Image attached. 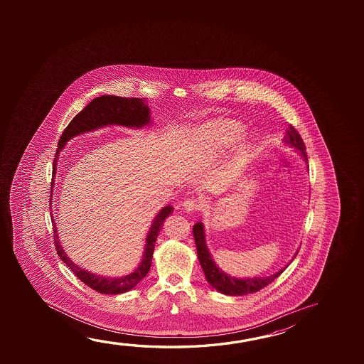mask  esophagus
Wrapping results in <instances>:
<instances>
[{
    "instance_id": "1",
    "label": "esophagus",
    "mask_w": 364,
    "mask_h": 364,
    "mask_svg": "<svg viewBox=\"0 0 364 364\" xmlns=\"http://www.w3.org/2000/svg\"><path fill=\"white\" fill-rule=\"evenodd\" d=\"M199 207H200V204H199L197 199H194V198H188V199H185L184 203H183V208H184L185 212H188V213H193L194 210H198Z\"/></svg>"
}]
</instances>
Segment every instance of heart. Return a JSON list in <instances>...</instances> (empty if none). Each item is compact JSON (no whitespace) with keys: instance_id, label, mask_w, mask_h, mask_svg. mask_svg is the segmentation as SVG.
Masks as SVG:
<instances>
[{"instance_id":"heart-1","label":"heart","mask_w":364,"mask_h":364,"mask_svg":"<svg viewBox=\"0 0 364 364\" xmlns=\"http://www.w3.org/2000/svg\"><path fill=\"white\" fill-rule=\"evenodd\" d=\"M225 129H226V137H225L226 138V144H235V142L239 141V133L235 131V128L228 125Z\"/></svg>"}]
</instances>
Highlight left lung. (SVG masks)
Listing matches in <instances>:
<instances>
[{"mask_svg": "<svg viewBox=\"0 0 364 364\" xmlns=\"http://www.w3.org/2000/svg\"><path fill=\"white\" fill-rule=\"evenodd\" d=\"M284 144L292 146L293 149L301 152V155L304 159V161L309 164L307 160V154H306V146L304 144V139L299 136L294 127L289 125L287 129L286 137H284ZM193 235L197 245V254L200 267H202L205 279L208 280L209 284L215 288L218 292L227 294V296H244L249 293H255L262 289L264 287L270 284L275 278H278L284 270V268L280 269L279 272H277L274 274L269 275V277H262V278H235L231 275L226 274L225 272H222V269L218 268L215 265V260L212 255L209 254L208 247L205 244V233H204V226L202 222H198L193 227ZM298 252L294 254V257H297Z\"/></svg>", "mask_w": 364, "mask_h": 364, "instance_id": "1", "label": "left lung"}]
</instances>
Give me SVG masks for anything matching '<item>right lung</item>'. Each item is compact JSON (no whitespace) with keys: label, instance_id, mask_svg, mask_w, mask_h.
Segmentation results:
<instances>
[{"label":"right lung","instance_id":"1","mask_svg":"<svg viewBox=\"0 0 364 364\" xmlns=\"http://www.w3.org/2000/svg\"><path fill=\"white\" fill-rule=\"evenodd\" d=\"M149 112L151 110L147 107V102L144 99L119 97V96L112 95H102L94 99L82 112H80L71 120V123L67 125L66 129L62 133L60 142H58V149L54 156L53 180L60 152L71 138L80 136L86 132L95 131V129L107 127V125L115 124L123 125L128 128H142L144 125L149 124V122H151ZM52 186H53V181H52ZM50 197H52V194H50ZM173 210V207L166 205L160 210L159 215H156L155 220L149 227L147 237H146L142 260L139 262L138 268L131 274L119 277V278H110V277L94 274V273L87 272L76 265L70 257H67L66 251L63 250L58 233H57L55 222L52 218L53 220L52 223H53L55 250L62 259V262H66L67 267L73 272V274L76 275L81 282H84L85 284L89 286L91 289L102 293V294H119V293L128 292L137 286L138 283L144 279L149 273L151 262H152V255L155 250L156 240L161 231L164 220H166Z\"/></svg>","mask_w":364,"mask_h":364}]
</instances>
